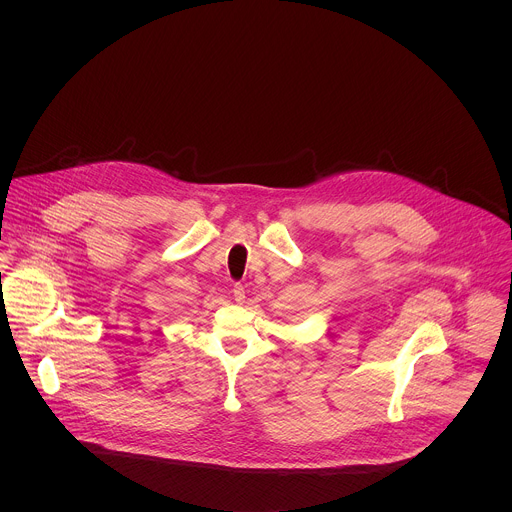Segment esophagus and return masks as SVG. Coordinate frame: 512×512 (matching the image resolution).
<instances>
[{
	"mask_svg": "<svg viewBox=\"0 0 512 512\" xmlns=\"http://www.w3.org/2000/svg\"><path fill=\"white\" fill-rule=\"evenodd\" d=\"M232 297L238 301V303H242L244 301V297H246V292H244V286L242 284H234V290H232Z\"/></svg>",
	"mask_w": 512,
	"mask_h": 512,
	"instance_id": "1",
	"label": "esophagus"
}]
</instances>
